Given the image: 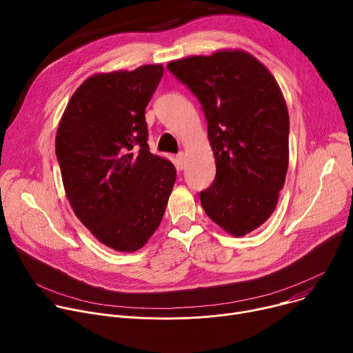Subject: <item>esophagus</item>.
Segmentation results:
<instances>
[{
  "label": "esophagus",
  "mask_w": 353,
  "mask_h": 353,
  "mask_svg": "<svg viewBox=\"0 0 353 353\" xmlns=\"http://www.w3.org/2000/svg\"><path fill=\"white\" fill-rule=\"evenodd\" d=\"M184 166H185V155H184L183 152H180V154L176 157V168H177L179 170H181V169H184Z\"/></svg>",
  "instance_id": "1"
}]
</instances>
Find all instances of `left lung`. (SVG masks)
<instances>
[{
  "instance_id": "obj_1",
  "label": "left lung",
  "mask_w": 353,
  "mask_h": 353,
  "mask_svg": "<svg viewBox=\"0 0 353 353\" xmlns=\"http://www.w3.org/2000/svg\"><path fill=\"white\" fill-rule=\"evenodd\" d=\"M207 117L216 177L201 191L205 214L234 237L275 211L289 165V113L268 68L239 48L170 61Z\"/></svg>"
}]
</instances>
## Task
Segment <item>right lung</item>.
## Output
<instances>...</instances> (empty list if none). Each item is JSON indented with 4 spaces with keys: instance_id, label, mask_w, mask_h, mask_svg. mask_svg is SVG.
<instances>
[{
    "instance_id": "1",
    "label": "right lung",
    "mask_w": 353,
    "mask_h": 353,
    "mask_svg": "<svg viewBox=\"0 0 353 353\" xmlns=\"http://www.w3.org/2000/svg\"><path fill=\"white\" fill-rule=\"evenodd\" d=\"M163 65L93 74L59 123L56 155L67 199L90 233L132 253L161 225L176 181L170 161L149 152L145 108Z\"/></svg>"
}]
</instances>
